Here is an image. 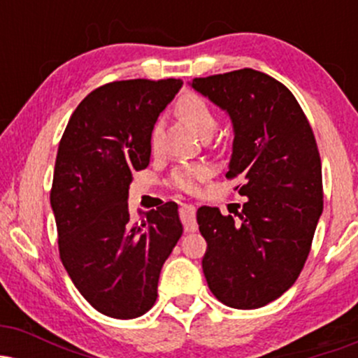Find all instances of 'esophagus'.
Wrapping results in <instances>:
<instances>
[{
  "label": "esophagus",
  "mask_w": 358,
  "mask_h": 358,
  "mask_svg": "<svg viewBox=\"0 0 358 358\" xmlns=\"http://www.w3.org/2000/svg\"><path fill=\"white\" fill-rule=\"evenodd\" d=\"M180 215H182L185 231L195 232L196 227H199L195 219V207H193V205H182V208H180Z\"/></svg>",
  "instance_id": "obj_1"
}]
</instances>
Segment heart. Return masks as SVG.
<instances>
[{"instance_id": "1", "label": "heart", "mask_w": 358, "mask_h": 358, "mask_svg": "<svg viewBox=\"0 0 358 358\" xmlns=\"http://www.w3.org/2000/svg\"><path fill=\"white\" fill-rule=\"evenodd\" d=\"M176 114L183 121H187L200 138L212 136L215 133L217 126H219V117H217L210 102L195 92H188L180 97L178 104H176ZM158 131L159 127L155 126L153 134H151L153 146H156V141H158ZM208 175H210V168L207 165H196V163H193V165H178L171 171L170 183L178 190L193 192Z\"/></svg>"}]
</instances>
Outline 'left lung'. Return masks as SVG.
Segmentation results:
<instances>
[{"mask_svg": "<svg viewBox=\"0 0 358 358\" xmlns=\"http://www.w3.org/2000/svg\"><path fill=\"white\" fill-rule=\"evenodd\" d=\"M190 85L232 119L227 178L242 176L248 196L234 219L200 207L207 241L202 268L219 301L256 310L294 285L323 212L322 159L298 101L268 73L241 69Z\"/></svg>", "mask_w": 358, "mask_h": 358, "instance_id": "8db88e82", "label": "left lung"}]
</instances>
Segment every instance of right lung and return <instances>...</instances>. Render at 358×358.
I'll use <instances>...</instances> for the list:
<instances>
[{"instance_id":"right-lung-1","label":"right lung","mask_w":358,"mask_h":358,"mask_svg":"<svg viewBox=\"0 0 358 358\" xmlns=\"http://www.w3.org/2000/svg\"><path fill=\"white\" fill-rule=\"evenodd\" d=\"M183 82L117 80L77 106L57 151L50 205L64 268L79 293L110 318L145 315L163 264L183 234L178 205L133 222L127 193L150 165L151 133Z\"/></svg>"}]
</instances>
